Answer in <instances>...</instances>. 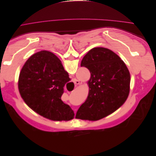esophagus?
Here are the masks:
<instances>
[{
	"label": "esophagus",
	"mask_w": 156,
	"mask_h": 156,
	"mask_svg": "<svg viewBox=\"0 0 156 156\" xmlns=\"http://www.w3.org/2000/svg\"><path fill=\"white\" fill-rule=\"evenodd\" d=\"M73 83H74V84H75V86L76 87L77 85H78V84L80 83V82L78 81V80H77V79H75L74 81H73Z\"/></svg>",
	"instance_id": "34e87169"
}]
</instances>
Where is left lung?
Here are the masks:
<instances>
[{
    "mask_svg": "<svg viewBox=\"0 0 156 156\" xmlns=\"http://www.w3.org/2000/svg\"><path fill=\"white\" fill-rule=\"evenodd\" d=\"M81 66L88 69L91 77L87 99L76 116L98 120L124 104L129 93L130 73L119 55L107 48H93L84 56Z\"/></svg>",
    "mask_w": 156,
    "mask_h": 156,
    "instance_id": "8db88e82",
    "label": "left lung"
}]
</instances>
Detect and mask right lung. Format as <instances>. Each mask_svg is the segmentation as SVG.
Returning a JSON list of instances; mask_svg holds the SVG:
<instances>
[{"instance_id": "add662e5", "label": "right lung", "mask_w": 156, "mask_h": 156, "mask_svg": "<svg viewBox=\"0 0 156 156\" xmlns=\"http://www.w3.org/2000/svg\"><path fill=\"white\" fill-rule=\"evenodd\" d=\"M70 80L57 56L41 51L32 55L23 66L18 88L27 105L37 114L52 120L68 121L75 114L61 96L65 84Z\"/></svg>"}]
</instances>
